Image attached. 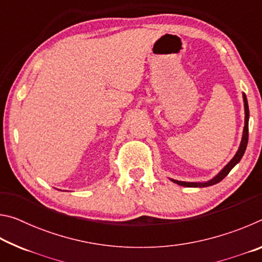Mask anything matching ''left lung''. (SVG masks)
<instances>
[{"label":"left lung","instance_id":"obj_1","mask_svg":"<svg viewBox=\"0 0 262 262\" xmlns=\"http://www.w3.org/2000/svg\"><path fill=\"white\" fill-rule=\"evenodd\" d=\"M243 99H244V108H245V126H244V130H243V136H242V141H241V145L237 150L236 155H234L233 158L230 161L227 165H225L222 170L217 173L214 178L205 181V183H187V181H179V180H174L171 179L173 183L178 184L180 186H185V187H208V186L215 185L220 181L223 180L225 177L229 174V172L232 170V168L237 165V164L241 162L242 157L245 154V150L247 147V142H248V119H250V111H248V104H247V98L246 95L243 94Z\"/></svg>","mask_w":262,"mask_h":262}]
</instances>
